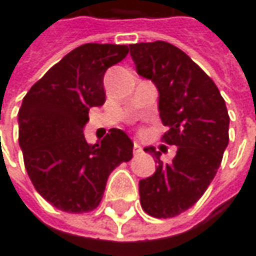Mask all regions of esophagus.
<instances>
[{"label":"esophagus","mask_w":256,"mask_h":256,"mask_svg":"<svg viewBox=\"0 0 256 256\" xmlns=\"http://www.w3.org/2000/svg\"><path fill=\"white\" fill-rule=\"evenodd\" d=\"M142 152V148H141V145L138 142H134V154L135 155H138V154Z\"/></svg>","instance_id":"34e87169"}]
</instances>
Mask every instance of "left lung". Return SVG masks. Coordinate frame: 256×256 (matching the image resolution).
<instances>
[{
  "instance_id": "1",
  "label": "left lung",
  "mask_w": 256,
  "mask_h": 256,
  "mask_svg": "<svg viewBox=\"0 0 256 256\" xmlns=\"http://www.w3.org/2000/svg\"><path fill=\"white\" fill-rule=\"evenodd\" d=\"M130 50L136 72L160 92V116L168 126L164 142L176 146L170 164L154 146L144 148L156 170L140 181L141 206L155 218H172L190 210L214 180L230 142V115L215 82L175 45L154 41Z\"/></svg>"
}]
</instances>
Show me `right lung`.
<instances>
[{"label":"right lung","mask_w":256,"mask_h":256,"mask_svg":"<svg viewBox=\"0 0 256 256\" xmlns=\"http://www.w3.org/2000/svg\"><path fill=\"white\" fill-rule=\"evenodd\" d=\"M128 51V45H81L50 68L22 100L18 141L25 170L38 194L61 211L95 210L110 174L132 158V141L121 130H110L95 145L84 136L90 108L105 102V71Z\"/></svg>","instance_id":"obj_1"}]
</instances>
